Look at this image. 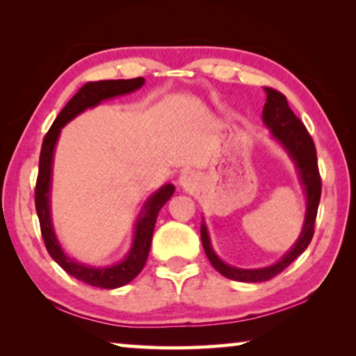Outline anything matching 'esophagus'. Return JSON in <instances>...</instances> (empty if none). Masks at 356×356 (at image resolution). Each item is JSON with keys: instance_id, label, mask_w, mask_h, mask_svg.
Instances as JSON below:
<instances>
[{"instance_id": "34e87169", "label": "esophagus", "mask_w": 356, "mask_h": 356, "mask_svg": "<svg viewBox=\"0 0 356 356\" xmlns=\"http://www.w3.org/2000/svg\"><path fill=\"white\" fill-rule=\"evenodd\" d=\"M197 182V176L193 171H184L179 177V184L184 188H193Z\"/></svg>"}]
</instances>
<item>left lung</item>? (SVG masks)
I'll return each mask as SVG.
<instances>
[{"label": "left lung", "mask_w": 356, "mask_h": 356, "mask_svg": "<svg viewBox=\"0 0 356 356\" xmlns=\"http://www.w3.org/2000/svg\"><path fill=\"white\" fill-rule=\"evenodd\" d=\"M264 89L265 94H267V100H265L262 111V122L270 130L272 138H275L281 144L282 149L286 150L287 155L291 156L295 168H297L300 184L303 186L306 195V213L297 242L293 243L292 248L278 262L264 268H237L222 262L212 248L206 221L202 218L201 240L210 264L213 265L216 272L226 276V278L242 282H262L275 278L276 275L281 273L287 265H291L301 252L308 248L311 238L314 236V222L322 191L321 174H318L317 168L316 146L308 130H306L301 120L291 110L284 94L275 91L272 88Z\"/></svg>", "instance_id": "left-lung-1"}]
</instances>
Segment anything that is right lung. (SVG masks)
Returning <instances> with one entry per match:
<instances>
[{
	"instance_id": "obj_1",
	"label": "right lung",
	"mask_w": 356,
	"mask_h": 356,
	"mask_svg": "<svg viewBox=\"0 0 356 356\" xmlns=\"http://www.w3.org/2000/svg\"><path fill=\"white\" fill-rule=\"evenodd\" d=\"M144 81L143 76L131 78V80H104L86 83L78 91L74 97L69 100V104L63 108V111L58 114L55 122L48 130L44 138L40 149L39 160V176L35 184V210H38L40 232L44 237L47 251L50 252L53 261L58 262L61 267L74 278L86 282L89 286L100 289H118L129 284L131 280H135L146 265L150 243H152V234L160 209L170 201L174 193V185L166 184L160 186L154 195L149 196V200L144 202L140 215H138L134 231V242L130 250L122 261L118 264L108 265V267H91V265L80 264L75 259H72L67 252L63 250L61 243L56 237L55 227L51 221V174H53V155L58 143L59 134L63 127L78 114L86 111L88 108H94L100 105L104 100L118 97L135 92L140 89Z\"/></svg>"
}]
</instances>
